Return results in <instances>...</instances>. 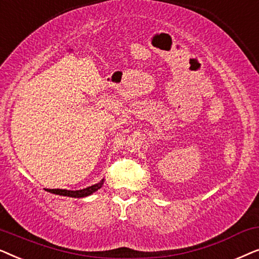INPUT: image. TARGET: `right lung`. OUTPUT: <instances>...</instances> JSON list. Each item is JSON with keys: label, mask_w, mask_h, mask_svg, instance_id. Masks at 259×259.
Wrapping results in <instances>:
<instances>
[{"label": "right lung", "mask_w": 259, "mask_h": 259, "mask_svg": "<svg viewBox=\"0 0 259 259\" xmlns=\"http://www.w3.org/2000/svg\"><path fill=\"white\" fill-rule=\"evenodd\" d=\"M102 184H104V179L101 180L100 183L94 184V185L88 186L86 189L77 190V191H69V190H61V189H46L48 192L59 194V196H66V197H72V198H83L87 196H91L92 193H94L95 191L101 189Z\"/></svg>", "instance_id": "right-lung-1"}]
</instances>
